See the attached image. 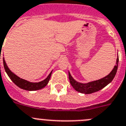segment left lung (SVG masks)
Returning <instances> with one entry per match:
<instances>
[{
	"instance_id": "1",
	"label": "left lung",
	"mask_w": 126,
	"mask_h": 126,
	"mask_svg": "<svg viewBox=\"0 0 126 126\" xmlns=\"http://www.w3.org/2000/svg\"><path fill=\"white\" fill-rule=\"evenodd\" d=\"M118 63H119V57H117V59L116 65H115L113 69L107 76L105 77L104 78L98 80L86 83V84H83V83L77 82L71 76L70 72H68L70 82L72 87H74L77 91L81 93L91 94L93 93H94V92H97L98 91L101 90V89H103V87H105L109 83L112 81V80L115 76V74L117 73V71Z\"/></svg>"
}]
</instances>
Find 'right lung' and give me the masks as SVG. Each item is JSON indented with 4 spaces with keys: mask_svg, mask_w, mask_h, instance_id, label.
Returning <instances> with one entry per match:
<instances>
[{
    "mask_svg": "<svg viewBox=\"0 0 126 126\" xmlns=\"http://www.w3.org/2000/svg\"><path fill=\"white\" fill-rule=\"evenodd\" d=\"M3 63H4V69H5V72H6V73H7V74L9 77V78L11 79L12 81L15 83L16 86H18L19 88L27 91H36L44 88L45 86H47V84L49 81L51 74H52V71H51V72L49 74V75H48L47 77L45 80H42V81L39 82H30L27 81L26 80L19 78V77H17L15 74H13V72L7 67V64L5 63V60H4V58H3Z\"/></svg>",
    "mask_w": 126,
    "mask_h": 126,
    "instance_id": "right-lung-1",
    "label": "right lung"
}]
</instances>
